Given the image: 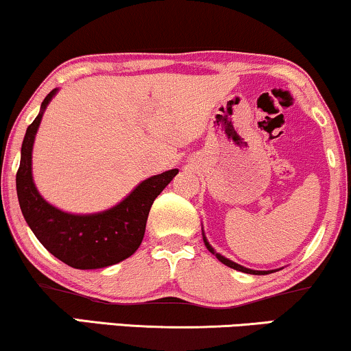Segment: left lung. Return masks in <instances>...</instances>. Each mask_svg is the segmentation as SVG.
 I'll return each instance as SVG.
<instances>
[{
  "instance_id": "obj_1",
  "label": "left lung",
  "mask_w": 351,
  "mask_h": 351,
  "mask_svg": "<svg viewBox=\"0 0 351 351\" xmlns=\"http://www.w3.org/2000/svg\"><path fill=\"white\" fill-rule=\"evenodd\" d=\"M204 243H206L207 250L210 251L212 254H215L214 250H212V246L208 245V243H207L206 237H204ZM215 256H217V259L220 261V263H223L225 265H228V267H232V269H234V270H239V272H246V274H252V275H264V274H267V272H261V270H251V269L243 267V265H239V264H237V263H233V261H230V259H227V257H223V256H220V254H215Z\"/></svg>"
}]
</instances>
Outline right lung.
<instances>
[{"label":"right lung","mask_w":351,"mask_h":351,"mask_svg":"<svg viewBox=\"0 0 351 351\" xmlns=\"http://www.w3.org/2000/svg\"><path fill=\"white\" fill-rule=\"evenodd\" d=\"M55 94L56 88H53L42 101V110L29 124L22 143L21 165L16 175L22 215L38 241L64 264L82 270L108 267L132 256L141 246L150 207L178 170H168L143 181L123 202L101 214L71 215L58 210L43 201L32 181L35 132L43 110Z\"/></svg>","instance_id":"right-lung-1"}]
</instances>
